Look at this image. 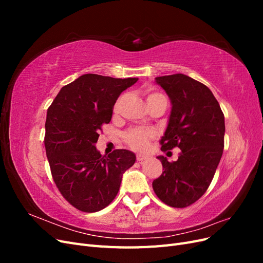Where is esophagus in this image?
Segmentation results:
<instances>
[{
    "label": "esophagus",
    "instance_id": "34e87169",
    "mask_svg": "<svg viewBox=\"0 0 263 263\" xmlns=\"http://www.w3.org/2000/svg\"><path fill=\"white\" fill-rule=\"evenodd\" d=\"M136 159H137V161H138V162H142L144 160H146L147 157H145V156H141V155H137V156H136Z\"/></svg>",
    "mask_w": 263,
    "mask_h": 263
}]
</instances>
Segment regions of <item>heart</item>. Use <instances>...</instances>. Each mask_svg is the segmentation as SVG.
<instances>
[{"instance_id":"heart-1","label":"heart","mask_w":263,"mask_h":263,"mask_svg":"<svg viewBox=\"0 0 263 263\" xmlns=\"http://www.w3.org/2000/svg\"><path fill=\"white\" fill-rule=\"evenodd\" d=\"M146 93V98H147V104L148 103H153L158 100H165L164 95L155 92L151 89H147L145 91ZM154 137V132L149 130V129H144V128H132L129 130H127L123 135V139L128 145L132 149L136 150V151H144L147 146L149 140Z\"/></svg>"}]
</instances>
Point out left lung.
<instances>
[{"instance_id":"left-lung-1","label":"left lung","mask_w":263,"mask_h":263,"mask_svg":"<svg viewBox=\"0 0 263 263\" xmlns=\"http://www.w3.org/2000/svg\"><path fill=\"white\" fill-rule=\"evenodd\" d=\"M170 98L172 108L161 150L180 148L177 161L163 156L162 174L154 180L156 195L171 208L192 205L209 189L224 149L225 118L205 84L185 74L156 78Z\"/></svg>"}]
</instances>
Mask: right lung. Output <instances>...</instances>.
Masks as SVG:
<instances>
[{
  "mask_svg": "<svg viewBox=\"0 0 263 263\" xmlns=\"http://www.w3.org/2000/svg\"><path fill=\"white\" fill-rule=\"evenodd\" d=\"M137 80L83 74L63 86L47 110L44 142L51 176L79 211L105 209L118 193L123 173L136 161L126 149L102 156L95 144L102 125L110 122L116 100Z\"/></svg>",
  "mask_w": 263,
  "mask_h": 263,
  "instance_id": "1",
  "label": "right lung"
}]
</instances>
